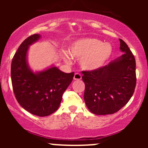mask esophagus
Masks as SVG:
<instances>
[{
  "mask_svg": "<svg viewBox=\"0 0 148 148\" xmlns=\"http://www.w3.org/2000/svg\"><path fill=\"white\" fill-rule=\"evenodd\" d=\"M82 79V77H81V75L79 73H75V74H74V80H81Z\"/></svg>",
  "mask_w": 148,
  "mask_h": 148,
  "instance_id": "34e87169",
  "label": "esophagus"
}]
</instances>
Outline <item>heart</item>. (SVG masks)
<instances>
[{
    "label": "heart",
    "instance_id": "obj_1",
    "mask_svg": "<svg viewBox=\"0 0 148 148\" xmlns=\"http://www.w3.org/2000/svg\"><path fill=\"white\" fill-rule=\"evenodd\" d=\"M69 56L79 59L80 67L86 71H94L102 67L111 58L113 49L109 44L95 38L86 37L74 42L69 47ZM64 60L69 62L67 58Z\"/></svg>",
    "mask_w": 148,
    "mask_h": 148
}]
</instances>
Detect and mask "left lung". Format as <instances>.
Returning <instances> with one entry per match:
<instances>
[{
	"mask_svg": "<svg viewBox=\"0 0 148 148\" xmlns=\"http://www.w3.org/2000/svg\"><path fill=\"white\" fill-rule=\"evenodd\" d=\"M121 56L94 71H85L84 100L95 115L116 113L130 101L136 84V60L128 46L120 39Z\"/></svg>",
	"mask_w": 148,
	"mask_h": 148,
	"instance_id": "left-lung-1",
	"label": "left lung"
}]
</instances>
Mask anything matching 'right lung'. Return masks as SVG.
<instances>
[{"label": "right lung", "instance_id": "add662e5", "mask_svg": "<svg viewBox=\"0 0 148 148\" xmlns=\"http://www.w3.org/2000/svg\"><path fill=\"white\" fill-rule=\"evenodd\" d=\"M41 37L35 34L21 44L12 61L11 79L18 103L32 114L45 117L58 108L74 73H64L55 66L37 72L30 69L27 61L28 47Z\"/></svg>", "mask_w": 148, "mask_h": 148}]
</instances>
